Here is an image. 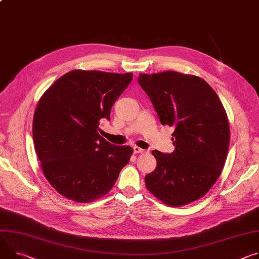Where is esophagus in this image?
Returning <instances> with one entry per match:
<instances>
[{
	"label": "esophagus",
	"mask_w": 259,
	"mask_h": 259,
	"mask_svg": "<svg viewBox=\"0 0 259 259\" xmlns=\"http://www.w3.org/2000/svg\"><path fill=\"white\" fill-rule=\"evenodd\" d=\"M133 152H134V154H144V153H146L147 151L144 150V149H142V148L134 147V148H133Z\"/></svg>",
	"instance_id": "esophagus-1"
}]
</instances>
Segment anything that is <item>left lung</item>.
<instances>
[{
    "mask_svg": "<svg viewBox=\"0 0 259 259\" xmlns=\"http://www.w3.org/2000/svg\"><path fill=\"white\" fill-rule=\"evenodd\" d=\"M138 82L161 124L175 127L174 153L152 152L157 166L145 178L147 189L169 206L201 198L218 180L227 157L230 131L221 100L195 75L142 73Z\"/></svg>",
    "mask_w": 259,
    "mask_h": 259,
    "instance_id": "8db88e82",
    "label": "left lung"
}]
</instances>
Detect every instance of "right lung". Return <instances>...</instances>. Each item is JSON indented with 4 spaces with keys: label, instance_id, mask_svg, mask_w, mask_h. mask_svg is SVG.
Wrapping results in <instances>:
<instances>
[{
    "label": "right lung",
    "instance_id": "obj_1",
    "mask_svg": "<svg viewBox=\"0 0 259 259\" xmlns=\"http://www.w3.org/2000/svg\"><path fill=\"white\" fill-rule=\"evenodd\" d=\"M132 73L73 70L40 98L33 139L42 171L66 198L88 203L107 194L133 153L100 134L101 119L129 85Z\"/></svg>",
    "mask_w": 259,
    "mask_h": 259
}]
</instances>
